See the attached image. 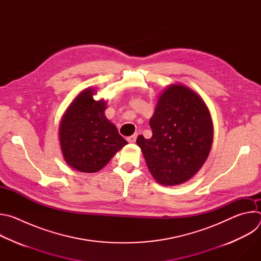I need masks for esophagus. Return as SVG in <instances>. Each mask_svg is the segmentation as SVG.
<instances>
[{
	"mask_svg": "<svg viewBox=\"0 0 261 261\" xmlns=\"http://www.w3.org/2000/svg\"><path fill=\"white\" fill-rule=\"evenodd\" d=\"M136 138H137V134H133V135L127 137V140H128V142H130V143H134V142L136 141Z\"/></svg>",
	"mask_w": 261,
	"mask_h": 261,
	"instance_id": "obj_1",
	"label": "esophagus"
}]
</instances>
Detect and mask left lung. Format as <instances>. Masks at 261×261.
Listing matches in <instances>:
<instances>
[{
	"label": "left lung",
	"instance_id": "obj_1",
	"mask_svg": "<svg viewBox=\"0 0 261 261\" xmlns=\"http://www.w3.org/2000/svg\"><path fill=\"white\" fill-rule=\"evenodd\" d=\"M150 126L152 137L139 135L136 142L154 178L164 186L191 178L213 143V122L203 100L187 87L170 86L160 96Z\"/></svg>",
	"mask_w": 261,
	"mask_h": 261
}]
</instances>
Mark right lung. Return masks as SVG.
I'll return each instance as SVG.
<instances>
[{"label":"right lung","mask_w":261,"mask_h":261,"mask_svg":"<svg viewBox=\"0 0 261 261\" xmlns=\"http://www.w3.org/2000/svg\"><path fill=\"white\" fill-rule=\"evenodd\" d=\"M94 91H83L69 106L60 125L65 161L82 172H96L127 144L104 115L105 101H95Z\"/></svg>","instance_id":"1"}]
</instances>
